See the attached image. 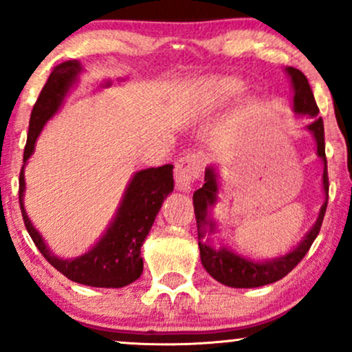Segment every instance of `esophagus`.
<instances>
[{
    "label": "esophagus",
    "instance_id": "34e87169",
    "mask_svg": "<svg viewBox=\"0 0 352 352\" xmlns=\"http://www.w3.org/2000/svg\"><path fill=\"white\" fill-rule=\"evenodd\" d=\"M201 170V157L197 153H188L175 164V185L182 192H190L193 182L199 179Z\"/></svg>",
    "mask_w": 352,
    "mask_h": 352
}]
</instances>
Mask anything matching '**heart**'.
<instances>
[{
    "mask_svg": "<svg viewBox=\"0 0 352 352\" xmlns=\"http://www.w3.org/2000/svg\"><path fill=\"white\" fill-rule=\"evenodd\" d=\"M243 89V82L238 78L232 76H217V78H208L201 80L197 87L195 107L197 111L208 112L215 109L223 107L228 104L238 92ZM258 99L254 96H245L241 98L236 109V122H243L253 114L256 109Z\"/></svg>",
    "mask_w": 352,
    "mask_h": 352,
    "instance_id": "heart-1",
    "label": "heart"
}]
</instances>
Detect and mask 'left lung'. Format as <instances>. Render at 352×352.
Returning <instances> with one entry per match:
<instances>
[{
    "instance_id": "1",
    "label": "left lung",
    "mask_w": 352,
    "mask_h": 352,
    "mask_svg": "<svg viewBox=\"0 0 352 352\" xmlns=\"http://www.w3.org/2000/svg\"><path fill=\"white\" fill-rule=\"evenodd\" d=\"M286 74L292 79L293 86V111L298 116L313 117V120L306 125V129L311 132V135L316 140L318 157L324 164L322 170V190H324L326 200L322 204L316 223L313 228L306 233L305 238L300 241V245L293 252L286 253L285 256L273 258L266 261H253L245 258L243 254L233 253L227 246L220 248H212L208 243H204V236L213 235L217 232V225L212 218H208V208L217 204L218 193V182L217 172L213 167H208L205 170V184L204 187L193 193V208H195L197 228H199V246H200V258L201 265L207 270L212 278H215L218 283L232 288H258V286L270 285L281 278H285L308 253V250L316 240L319 230H321L322 218H324L326 207H328V192H329V180H328V162H326L324 152V125L322 119L318 117L319 109L314 100L313 91H311L308 79L296 67H286Z\"/></svg>"
}]
</instances>
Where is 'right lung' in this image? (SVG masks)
<instances>
[{"label": "right lung", "instance_id": "add662e5", "mask_svg": "<svg viewBox=\"0 0 352 352\" xmlns=\"http://www.w3.org/2000/svg\"><path fill=\"white\" fill-rule=\"evenodd\" d=\"M80 72L82 66L79 60L74 59L60 63L52 69L31 112L30 131H28L23 157L24 164L34 152L36 139L41 134L43 127L63 106L64 98L74 86ZM172 168L173 165L168 164L137 172L129 182L119 210L102 238L87 253L64 260L47 248L43 236L28 218L23 201L24 188H26L23 165L19 173V207H21L24 227L43 256L71 281L94 286V288H122L139 280L142 274L144 261L140 256V246L144 245L145 238L151 232L165 197L173 190Z\"/></svg>", "mask_w": 352, "mask_h": 352}]
</instances>
